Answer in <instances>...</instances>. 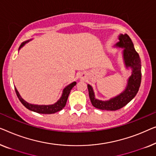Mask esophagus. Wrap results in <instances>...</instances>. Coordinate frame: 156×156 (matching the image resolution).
Wrapping results in <instances>:
<instances>
[{"label": "esophagus", "instance_id": "34e87169", "mask_svg": "<svg viewBox=\"0 0 156 156\" xmlns=\"http://www.w3.org/2000/svg\"><path fill=\"white\" fill-rule=\"evenodd\" d=\"M80 78H82V79H84V78H85V74H81V76H80Z\"/></svg>", "mask_w": 156, "mask_h": 156}]
</instances>
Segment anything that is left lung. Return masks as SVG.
I'll return each mask as SVG.
<instances>
[{
	"mask_svg": "<svg viewBox=\"0 0 156 156\" xmlns=\"http://www.w3.org/2000/svg\"><path fill=\"white\" fill-rule=\"evenodd\" d=\"M119 41L116 44V47L124 48L123 58L126 68L130 67L132 73L127 81L126 88L119 95L107 101H102L95 98L93 87L87 85L89 97L92 105L95 108L102 110L115 111L126 105L135 97L140 87L141 82V58L136 51L132 41L128 34H120Z\"/></svg>",
	"mask_w": 156,
	"mask_h": 156,
	"instance_id": "left-lung-1",
	"label": "left lung"
}]
</instances>
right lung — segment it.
<instances>
[{"mask_svg": "<svg viewBox=\"0 0 156 156\" xmlns=\"http://www.w3.org/2000/svg\"><path fill=\"white\" fill-rule=\"evenodd\" d=\"M32 39H30V40L25 41L21 44L20 47L19 49H20L22 47H23L24 45L26 43H27L28 41H30ZM76 85V82H73L71 84L67 85L66 87L63 89L62 95L60 99H59L56 103H54L53 105H32L26 102L25 100H24L23 98H21V96L20 95L18 91L17 90L16 87H15V93H16V95L18 98V99L20 101L22 104H23L24 106H25L26 108L30 109V110L33 111L34 112L39 113V114H46V115H49V114H54L57 112L60 111L62 109L63 107H65L68 98H69V95L70 94V92H71V89L75 86Z\"/></svg>", "mask_w": 156, "mask_h": 156, "instance_id": "obj_1", "label": "right lung"}]
</instances>
